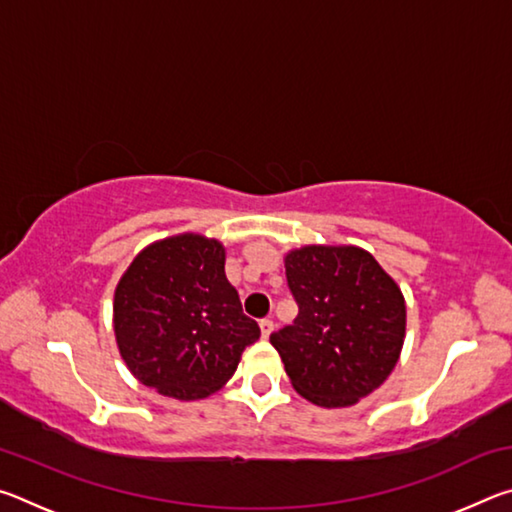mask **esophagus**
Segmentation results:
<instances>
[{
	"instance_id": "obj_1",
	"label": "esophagus",
	"mask_w": 512,
	"mask_h": 512,
	"mask_svg": "<svg viewBox=\"0 0 512 512\" xmlns=\"http://www.w3.org/2000/svg\"><path fill=\"white\" fill-rule=\"evenodd\" d=\"M259 327H262V336H264V339H268V336H271V332H273L275 323H273L271 318H262V320H259Z\"/></svg>"
}]
</instances>
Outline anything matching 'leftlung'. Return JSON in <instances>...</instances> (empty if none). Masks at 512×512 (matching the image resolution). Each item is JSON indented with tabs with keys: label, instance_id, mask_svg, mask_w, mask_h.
Instances as JSON below:
<instances>
[{
	"label": "left lung",
	"instance_id": "1",
	"mask_svg": "<svg viewBox=\"0 0 512 512\" xmlns=\"http://www.w3.org/2000/svg\"><path fill=\"white\" fill-rule=\"evenodd\" d=\"M298 302L271 334L296 391L327 409L350 406L384 384L400 359L406 305L400 287L354 246H305L284 257Z\"/></svg>",
	"mask_w": 512,
	"mask_h": 512
}]
</instances>
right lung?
<instances>
[{
  "label": "right lung",
  "instance_id": "right-lung-1",
  "mask_svg": "<svg viewBox=\"0 0 512 512\" xmlns=\"http://www.w3.org/2000/svg\"><path fill=\"white\" fill-rule=\"evenodd\" d=\"M121 359L144 386L201 400L232 377L259 327L225 277L214 239L180 235L144 248L115 291Z\"/></svg>",
  "mask_w": 512,
  "mask_h": 512
}]
</instances>
